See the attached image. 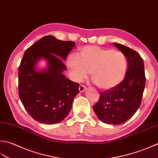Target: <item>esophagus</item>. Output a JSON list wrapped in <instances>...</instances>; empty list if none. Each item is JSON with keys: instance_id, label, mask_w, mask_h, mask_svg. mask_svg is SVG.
Instances as JSON below:
<instances>
[{"instance_id": "obj_1", "label": "esophagus", "mask_w": 158, "mask_h": 158, "mask_svg": "<svg viewBox=\"0 0 158 158\" xmlns=\"http://www.w3.org/2000/svg\"><path fill=\"white\" fill-rule=\"evenodd\" d=\"M85 86L84 85H83V84H81L79 85V92H84V90L85 89Z\"/></svg>"}]
</instances>
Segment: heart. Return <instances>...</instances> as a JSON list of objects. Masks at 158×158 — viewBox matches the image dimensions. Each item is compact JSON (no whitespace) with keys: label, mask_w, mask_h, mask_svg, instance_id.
Returning <instances> with one entry per match:
<instances>
[{"label":"heart","mask_w":158,"mask_h":158,"mask_svg":"<svg viewBox=\"0 0 158 158\" xmlns=\"http://www.w3.org/2000/svg\"><path fill=\"white\" fill-rule=\"evenodd\" d=\"M67 65L77 81H81L90 72L91 77L98 88L112 89L124 79L127 71V60L120 51L97 46L82 48L79 55L71 54Z\"/></svg>","instance_id":"1"}]
</instances>
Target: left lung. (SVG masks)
I'll return each instance as SVG.
<instances>
[{
    "label": "left lung",
    "mask_w": 158,
    "mask_h": 158,
    "mask_svg": "<svg viewBox=\"0 0 158 158\" xmlns=\"http://www.w3.org/2000/svg\"><path fill=\"white\" fill-rule=\"evenodd\" d=\"M114 44L126 56L127 71L118 85L100 92L99 99L93 106V110L102 122L120 125L130 118L140 107L146 77L140 55L125 45Z\"/></svg>",
    "instance_id": "8db88e82"
}]
</instances>
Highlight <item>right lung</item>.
Masks as SVG:
<instances>
[{
    "label": "right lung",
    "instance_id": "add662e5",
    "mask_svg": "<svg viewBox=\"0 0 158 158\" xmlns=\"http://www.w3.org/2000/svg\"><path fill=\"white\" fill-rule=\"evenodd\" d=\"M73 41H61L46 35L28 48L18 69V93L23 106L32 118L41 123L55 124L69 114L79 84L67 79L65 60L75 47ZM44 58L47 70L38 71L35 64Z\"/></svg>",
    "mask_w": 158,
    "mask_h": 158
}]
</instances>
